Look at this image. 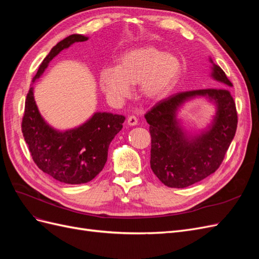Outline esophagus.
Here are the masks:
<instances>
[{
    "label": "esophagus",
    "instance_id": "1",
    "mask_svg": "<svg viewBox=\"0 0 259 259\" xmlns=\"http://www.w3.org/2000/svg\"><path fill=\"white\" fill-rule=\"evenodd\" d=\"M137 123H138V119L135 115H130L127 117V124L131 125V126H134V125H136Z\"/></svg>",
    "mask_w": 259,
    "mask_h": 259
}]
</instances>
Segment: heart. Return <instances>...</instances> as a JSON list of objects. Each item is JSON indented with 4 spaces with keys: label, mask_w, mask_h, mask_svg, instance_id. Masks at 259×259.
Listing matches in <instances>:
<instances>
[{
    "label": "heart",
    "mask_w": 259,
    "mask_h": 259,
    "mask_svg": "<svg viewBox=\"0 0 259 259\" xmlns=\"http://www.w3.org/2000/svg\"><path fill=\"white\" fill-rule=\"evenodd\" d=\"M180 73L182 64L175 55L146 45L121 54L115 68L101 70L99 85L107 96L119 100L128 96L130 85L140 84V94L154 101L168 95Z\"/></svg>",
    "instance_id": "1"
}]
</instances>
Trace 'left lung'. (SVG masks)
Here are the masks:
<instances>
[{
  "label": "left lung",
  "instance_id": "1",
  "mask_svg": "<svg viewBox=\"0 0 259 259\" xmlns=\"http://www.w3.org/2000/svg\"><path fill=\"white\" fill-rule=\"evenodd\" d=\"M211 69V76L223 88L176 93L159 101L145 114L150 125V166L155 176L167 187L186 188L213 174L221 166L236 135L238 113L228 89L232 83L221 67L213 65ZM195 96H206L214 100L218 113L208 131L191 138L179 126L176 112L186 100Z\"/></svg>",
  "mask_w": 259,
  "mask_h": 259
}]
</instances>
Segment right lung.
I'll list each match as a JSON object with an SVG mask.
<instances>
[{
	"label": "right lung",
	"mask_w": 259,
	"mask_h": 259,
	"mask_svg": "<svg viewBox=\"0 0 259 259\" xmlns=\"http://www.w3.org/2000/svg\"><path fill=\"white\" fill-rule=\"evenodd\" d=\"M88 37L71 34L57 43L45 57L33 77L41 76L50 61L62 50ZM125 116L97 112L80 127L58 132L45 123L30 88L22 116L21 131L36 166L60 183L79 185L91 182L103 170L108 148L123 127Z\"/></svg>",
	"instance_id": "1"
}]
</instances>
